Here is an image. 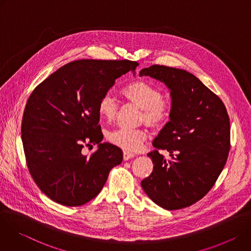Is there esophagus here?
Masks as SVG:
<instances>
[{"mask_svg":"<svg viewBox=\"0 0 251 251\" xmlns=\"http://www.w3.org/2000/svg\"><path fill=\"white\" fill-rule=\"evenodd\" d=\"M135 155L133 154V153H130V152H127V151H124V153H123V159H124V161H128L129 159H131V158H133Z\"/></svg>","mask_w":251,"mask_h":251,"instance_id":"obj_1","label":"esophagus"}]
</instances>
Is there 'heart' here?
Listing matches in <instances>:
<instances>
[{"mask_svg": "<svg viewBox=\"0 0 251 251\" xmlns=\"http://www.w3.org/2000/svg\"><path fill=\"white\" fill-rule=\"evenodd\" d=\"M122 95L131 103L142 109L143 119L153 128H162L170 118L171 106L164 102V95L160 89L150 82L135 81L121 90ZM117 112V105L110 95L103 96L98 103L99 116L112 121ZM111 144L125 150L135 151L146 139V132L141 129H117L108 134Z\"/></svg>", "mask_w": 251, "mask_h": 251, "instance_id": "obj_1", "label": "heart"}]
</instances>
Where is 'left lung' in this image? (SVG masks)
<instances>
[{
    "mask_svg": "<svg viewBox=\"0 0 251 251\" xmlns=\"http://www.w3.org/2000/svg\"><path fill=\"white\" fill-rule=\"evenodd\" d=\"M139 75L163 82L172 99L170 120L153 141L156 150L148 154L153 172L141 186L165 209L190 206L208 193L226 163L230 148L226 108L187 70L155 64ZM159 150H167L171 158L165 159Z\"/></svg>",
    "mask_w": 251,
    "mask_h": 251,
    "instance_id": "obj_1",
    "label": "left lung"
}]
</instances>
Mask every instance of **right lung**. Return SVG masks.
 Instances as JSON below:
<instances>
[{"instance_id":"1","label":"right lung","mask_w":251,"mask_h":251,"mask_svg":"<svg viewBox=\"0 0 251 251\" xmlns=\"http://www.w3.org/2000/svg\"><path fill=\"white\" fill-rule=\"evenodd\" d=\"M131 60L80 59L51 74L31 92L22 122L26 164L35 184L53 201L82 205L95 198L109 172L123 160L122 150L103 135L98 103L115 80L135 69ZM99 144L90 156L84 144Z\"/></svg>"}]
</instances>
